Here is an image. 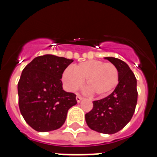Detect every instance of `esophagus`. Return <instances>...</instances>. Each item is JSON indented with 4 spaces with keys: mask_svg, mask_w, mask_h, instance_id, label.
<instances>
[{
    "mask_svg": "<svg viewBox=\"0 0 157 157\" xmlns=\"http://www.w3.org/2000/svg\"><path fill=\"white\" fill-rule=\"evenodd\" d=\"M82 98H82L81 95H76V102H77V103H80V102L82 100Z\"/></svg>",
    "mask_w": 157,
    "mask_h": 157,
    "instance_id": "obj_1",
    "label": "esophagus"
}]
</instances>
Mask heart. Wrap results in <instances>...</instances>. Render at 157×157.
<instances>
[{
  "label": "heart",
  "instance_id": "1",
  "mask_svg": "<svg viewBox=\"0 0 157 157\" xmlns=\"http://www.w3.org/2000/svg\"><path fill=\"white\" fill-rule=\"evenodd\" d=\"M63 81L67 87L75 90L82 81L92 94L104 97L112 93L119 83V71L114 64L99 60H89L73 67V71L66 69Z\"/></svg>",
  "mask_w": 157,
  "mask_h": 157
}]
</instances>
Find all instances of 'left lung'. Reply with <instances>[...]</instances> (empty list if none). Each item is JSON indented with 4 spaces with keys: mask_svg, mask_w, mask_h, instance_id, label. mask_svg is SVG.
Segmentation results:
<instances>
[{
    "mask_svg": "<svg viewBox=\"0 0 157 157\" xmlns=\"http://www.w3.org/2000/svg\"><path fill=\"white\" fill-rule=\"evenodd\" d=\"M105 59L118 69L119 83L110 95L94 101L93 108L86 114V121L91 129L112 134L123 129L134 115L138 100L137 80L124 61L113 57Z\"/></svg>",
    "mask_w": 157,
    "mask_h": 157,
    "instance_id": "left-lung-1",
    "label": "left lung"
}]
</instances>
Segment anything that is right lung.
Listing matches in <instances>:
<instances>
[{
    "instance_id": "right-lung-1",
    "label": "right lung",
    "mask_w": 157,
    "mask_h": 157,
    "mask_svg": "<svg viewBox=\"0 0 157 157\" xmlns=\"http://www.w3.org/2000/svg\"><path fill=\"white\" fill-rule=\"evenodd\" d=\"M73 62L63 57L38 56L23 70L18 83V107L23 119L33 129L48 132L59 129L76 94L63 90L62 76Z\"/></svg>"
}]
</instances>
